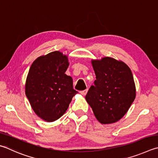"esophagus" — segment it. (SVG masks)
I'll use <instances>...</instances> for the list:
<instances>
[{
    "mask_svg": "<svg viewBox=\"0 0 158 158\" xmlns=\"http://www.w3.org/2000/svg\"><path fill=\"white\" fill-rule=\"evenodd\" d=\"M87 93H88V89H86V90H82V91H81L80 92V93H81L82 95H85V94H87Z\"/></svg>",
    "mask_w": 158,
    "mask_h": 158,
    "instance_id": "1",
    "label": "esophagus"
}]
</instances>
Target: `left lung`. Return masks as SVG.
Instances as JSON below:
<instances>
[{"label":"left lung","mask_w":158,"mask_h":158,"mask_svg":"<svg viewBox=\"0 0 158 158\" xmlns=\"http://www.w3.org/2000/svg\"><path fill=\"white\" fill-rule=\"evenodd\" d=\"M96 75L94 86L85 99L96 119L103 124H113L127 113L136 96L133 74L124 62L112 57L92 59Z\"/></svg>","instance_id":"8db88e82"}]
</instances>
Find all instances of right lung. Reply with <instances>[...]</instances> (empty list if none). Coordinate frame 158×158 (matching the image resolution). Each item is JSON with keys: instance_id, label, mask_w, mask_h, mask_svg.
<instances>
[{"instance_id": "right-lung-1", "label": "right lung", "mask_w": 158, "mask_h": 158, "mask_svg": "<svg viewBox=\"0 0 158 158\" xmlns=\"http://www.w3.org/2000/svg\"><path fill=\"white\" fill-rule=\"evenodd\" d=\"M68 66V56L54 51L38 57L30 68L25 93L34 113L45 122L59 119L78 93L72 77L65 74Z\"/></svg>"}]
</instances>
